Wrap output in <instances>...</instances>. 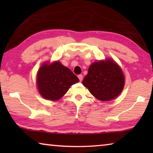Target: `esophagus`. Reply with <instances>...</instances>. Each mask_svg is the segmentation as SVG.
<instances>
[{
	"instance_id": "obj_1",
	"label": "esophagus",
	"mask_w": 153,
	"mask_h": 153,
	"mask_svg": "<svg viewBox=\"0 0 153 153\" xmlns=\"http://www.w3.org/2000/svg\"><path fill=\"white\" fill-rule=\"evenodd\" d=\"M77 77H78V78H79V81H80V82H82V79H83V76H82V75H81V74H80V75H78V76H77Z\"/></svg>"
}]
</instances>
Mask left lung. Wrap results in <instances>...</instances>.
Here are the masks:
<instances>
[{"mask_svg": "<svg viewBox=\"0 0 153 153\" xmlns=\"http://www.w3.org/2000/svg\"><path fill=\"white\" fill-rule=\"evenodd\" d=\"M82 84L97 99L108 101L120 95L125 78L121 67L112 59L93 63L90 66Z\"/></svg>", "mask_w": 153, "mask_h": 153, "instance_id": "obj_1", "label": "left lung"}]
</instances>
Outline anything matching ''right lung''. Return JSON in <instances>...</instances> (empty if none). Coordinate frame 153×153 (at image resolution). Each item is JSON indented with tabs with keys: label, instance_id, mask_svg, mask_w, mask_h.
<instances>
[{
	"label": "right lung",
	"instance_id": "1",
	"mask_svg": "<svg viewBox=\"0 0 153 153\" xmlns=\"http://www.w3.org/2000/svg\"><path fill=\"white\" fill-rule=\"evenodd\" d=\"M36 80L40 94L50 100L60 99L71 86L79 82L76 75L59 61L42 64Z\"/></svg>",
	"mask_w": 153,
	"mask_h": 153
}]
</instances>
